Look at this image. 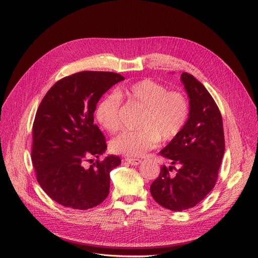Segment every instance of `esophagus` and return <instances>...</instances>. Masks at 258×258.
I'll return each instance as SVG.
<instances>
[{"mask_svg": "<svg viewBox=\"0 0 258 258\" xmlns=\"http://www.w3.org/2000/svg\"><path fill=\"white\" fill-rule=\"evenodd\" d=\"M125 161L131 165H138L141 163V160L137 158H125Z\"/></svg>", "mask_w": 258, "mask_h": 258, "instance_id": "obj_1", "label": "esophagus"}]
</instances>
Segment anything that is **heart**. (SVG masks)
Instances as JSON below:
<instances>
[{"label": "heart", "instance_id": "obj_1", "mask_svg": "<svg viewBox=\"0 0 258 258\" xmlns=\"http://www.w3.org/2000/svg\"><path fill=\"white\" fill-rule=\"evenodd\" d=\"M120 99L144 108L139 122L141 130L123 132L111 141V150L124 156H143L158 141L173 140L189 118V103L185 95L168 91L163 85L146 79L118 88L116 95L107 96L99 103L97 120L109 133L120 127Z\"/></svg>", "mask_w": 258, "mask_h": 258}]
</instances>
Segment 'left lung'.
Instances as JSON below:
<instances>
[{"instance_id":"1","label":"left lung","mask_w":258,"mask_h":258,"mask_svg":"<svg viewBox=\"0 0 258 258\" xmlns=\"http://www.w3.org/2000/svg\"><path fill=\"white\" fill-rule=\"evenodd\" d=\"M180 81L190 99L189 118L160 151L172 165H163L150 187L154 200L173 211L192 208L209 194L225 153L223 118L215 101L190 73L182 72ZM172 169L175 175L170 174Z\"/></svg>"}]
</instances>
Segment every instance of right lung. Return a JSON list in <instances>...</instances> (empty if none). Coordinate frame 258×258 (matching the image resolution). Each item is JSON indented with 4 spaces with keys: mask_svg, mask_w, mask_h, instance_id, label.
<instances>
[{
    "mask_svg": "<svg viewBox=\"0 0 258 258\" xmlns=\"http://www.w3.org/2000/svg\"><path fill=\"white\" fill-rule=\"evenodd\" d=\"M124 78L109 71H82L58 81L46 94L32 125L31 160L38 182L57 203L89 209L109 194L110 171L121 162L109 155L94 112L100 98ZM97 160L89 168L84 163Z\"/></svg>",
    "mask_w": 258,
    "mask_h": 258,
    "instance_id": "obj_1",
    "label": "right lung"
}]
</instances>
